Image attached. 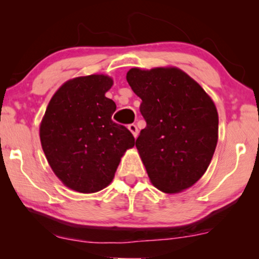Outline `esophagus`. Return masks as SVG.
Returning <instances> with one entry per match:
<instances>
[{"label": "esophagus", "instance_id": "esophagus-1", "mask_svg": "<svg viewBox=\"0 0 259 259\" xmlns=\"http://www.w3.org/2000/svg\"><path fill=\"white\" fill-rule=\"evenodd\" d=\"M128 130L131 131V132H132L133 136L137 138V136H138V127H137L136 123H130V125H128Z\"/></svg>", "mask_w": 259, "mask_h": 259}]
</instances>
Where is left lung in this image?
Here are the masks:
<instances>
[{
    "label": "left lung",
    "instance_id": "1",
    "mask_svg": "<svg viewBox=\"0 0 259 259\" xmlns=\"http://www.w3.org/2000/svg\"><path fill=\"white\" fill-rule=\"evenodd\" d=\"M146 121L136 146L153 185L165 193L189 189L210 165L218 140L211 98L178 68H132L126 75Z\"/></svg>",
    "mask_w": 259,
    "mask_h": 259
}]
</instances>
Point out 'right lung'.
<instances>
[{
    "label": "right lung",
    "mask_w": 259,
    "mask_h": 259,
    "mask_svg": "<svg viewBox=\"0 0 259 259\" xmlns=\"http://www.w3.org/2000/svg\"><path fill=\"white\" fill-rule=\"evenodd\" d=\"M113 80L90 75L67 81L54 94L40 126L46 158L58 178L77 192L111 184L133 134L112 120L115 102L106 98Z\"/></svg>",
    "instance_id": "1"
}]
</instances>
